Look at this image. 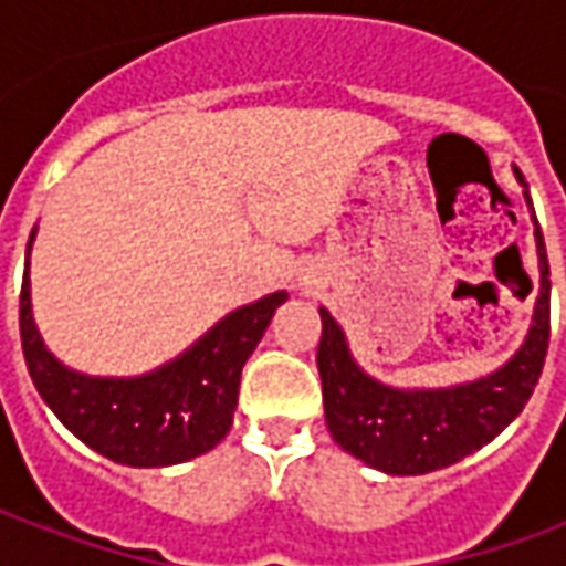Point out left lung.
Returning <instances> with one entry per match:
<instances>
[{"label": "left lung", "instance_id": "left-lung-1", "mask_svg": "<svg viewBox=\"0 0 566 566\" xmlns=\"http://www.w3.org/2000/svg\"><path fill=\"white\" fill-rule=\"evenodd\" d=\"M512 172L524 187V202L534 218L539 287L524 343L494 373L446 388H394L357 364L339 321L324 306L318 308V373L327 430L339 449L373 470L424 475L463 461L510 427L534 394L546 364L552 282L527 181L518 166H512Z\"/></svg>", "mask_w": 566, "mask_h": 566}]
</instances>
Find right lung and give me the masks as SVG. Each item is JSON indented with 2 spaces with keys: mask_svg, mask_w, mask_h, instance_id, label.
I'll return each instance as SVG.
<instances>
[{
  "mask_svg": "<svg viewBox=\"0 0 566 566\" xmlns=\"http://www.w3.org/2000/svg\"><path fill=\"white\" fill-rule=\"evenodd\" d=\"M20 287V343L35 391L75 437L127 467H172L221 442L239 403L242 367L287 294L275 291L233 308L181 355L142 376H87L44 345L32 318L30 254Z\"/></svg>",
  "mask_w": 566,
  "mask_h": 566,
  "instance_id": "add662e5",
  "label": "right lung"
}]
</instances>
